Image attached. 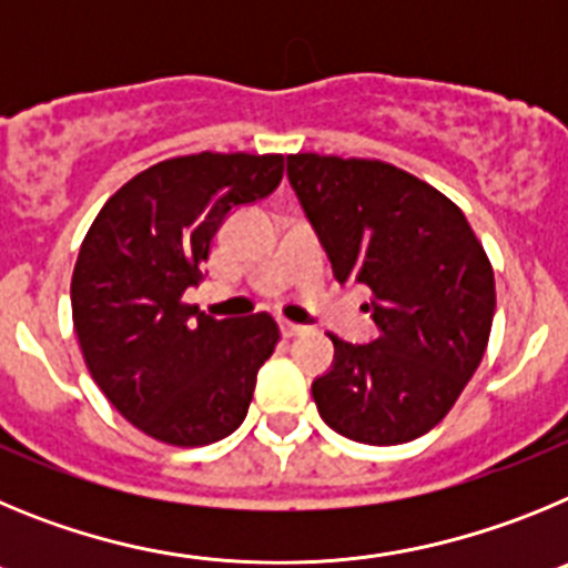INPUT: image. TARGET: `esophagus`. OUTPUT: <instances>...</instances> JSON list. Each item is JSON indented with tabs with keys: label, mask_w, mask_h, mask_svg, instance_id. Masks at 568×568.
Instances as JSON below:
<instances>
[{
	"label": "esophagus",
	"mask_w": 568,
	"mask_h": 568,
	"mask_svg": "<svg viewBox=\"0 0 568 568\" xmlns=\"http://www.w3.org/2000/svg\"><path fill=\"white\" fill-rule=\"evenodd\" d=\"M307 333V327H301V324H293V321H281V335L284 338H298V335Z\"/></svg>",
	"instance_id": "1"
}]
</instances>
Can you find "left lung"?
<instances>
[{
	"mask_svg": "<svg viewBox=\"0 0 568 568\" xmlns=\"http://www.w3.org/2000/svg\"><path fill=\"white\" fill-rule=\"evenodd\" d=\"M290 182L333 261L369 287L378 338L329 333L335 366L313 384L321 418L358 444L415 440L453 409L486 353L495 273L453 199L378 159L290 155Z\"/></svg>",
	"mask_w": 568,
	"mask_h": 568,
	"instance_id": "obj_1",
	"label": "left lung"
}]
</instances>
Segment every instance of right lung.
Returning <instances> with one entry per match:
<instances>
[{
	"label": "right lung",
	"mask_w": 568,
	"mask_h": 568,
	"mask_svg": "<svg viewBox=\"0 0 568 568\" xmlns=\"http://www.w3.org/2000/svg\"><path fill=\"white\" fill-rule=\"evenodd\" d=\"M281 175V153L164 159L115 190L84 235L73 329L99 389L150 438L207 446L247 418L278 324L270 313L215 321L184 290L204 278L224 215L273 193Z\"/></svg>",
	"instance_id": "add662e5"
}]
</instances>
